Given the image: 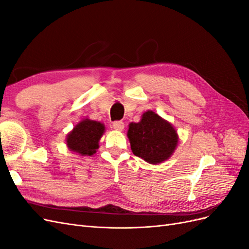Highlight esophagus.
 <instances>
[{
	"mask_svg": "<svg viewBox=\"0 0 249 249\" xmlns=\"http://www.w3.org/2000/svg\"><path fill=\"white\" fill-rule=\"evenodd\" d=\"M113 129L116 131H123L124 129V124L123 122H114L113 123Z\"/></svg>",
	"mask_w": 249,
	"mask_h": 249,
	"instance_id": "esophagus-1",
	"label": "esophagus"
}]
</instances>
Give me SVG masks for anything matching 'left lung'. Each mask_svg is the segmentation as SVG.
<instances>
[{
  "mask_svg": "<svg viewBox=\"0 0 249 249\" xmlns=\"http://www.w3.org/2000/svg\"><path fill=\"white\" fill-rule=\"evenodd\" d=\"M126 135L133 154L154 165L167 161L178 144L175 126L152 110L143 113L139 123H131Z\"/></svg>",
  "mask_w": 249,
  "mask_h": 249,
  "instance_id": "obj_1",
  "label": "left lung"
}]
</instances>
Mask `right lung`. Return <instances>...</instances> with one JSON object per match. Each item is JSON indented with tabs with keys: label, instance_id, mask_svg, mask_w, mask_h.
Here are the masks:
<instances>
[{
	"label": "right lung",
	"instance_id": "right-lung-1",
	"mask_svg": "<svg viewBox=\"0 0 249 249\" xmlns=\"http://www.w3.org/2000/svg\"><path fill=\"white\" fill-rule=\"evenodd\" d=\"M105 124L101 122L82 119L67 134L65 142L71 152L80 156H92L99 149V142L105 133Z\"/></svg>",
	"mask_w": 249,
	"mask_h": 249
}]
</instances>
